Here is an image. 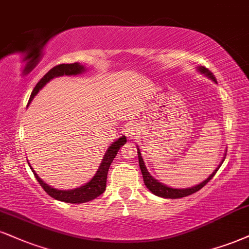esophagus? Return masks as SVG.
<instances>
[{
	"mask_svg": "<svg viewBox=\"0 0 249 249\" xmlns=\"http://www.w3.org/2000/svg\"><path fill=\"white\" fill-rule=\"evenodd\" d=\"M125 134L128 138H134L137 134V126L134 124H128L126 128H125Z\"/></svg>",
	"mask_w": 249,
	"mask_h": 249,
	"instance_id": "obj_1",
	"label": "esophagus"
}]
</instances>
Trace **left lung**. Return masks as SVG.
Instances as JSON below:
<instances>
[{"label": "left lung", "instance_id": "left-lung-1", "mask_svg": "<svg viewBox=\"0 0 249 249\" xmlns=\"http://www.w3.org/2000/svg\"><path fill=\"white\" fill-rule=\"evenodd\" d=\"M198 71H200V73L205 74L206 76H209L213 81L215 80V77L213 74L211 73V71H209L206 67L200 66V67H198ZM137 151H138V159H139V166H140V169H142V178H143V182H145V185L154 195H157V196H160V197H163V198H174V199L182 198V197L189 196V195L197 193V191H198L199 189H202V188L204 187V185L208 183V182L210 181L212 178H213V176L215 175V173L218 172V169H219V167L221 166V164H219V167H218V168L215 169L214 172L212 173L204 182H202V183H199L198 185H195V187H193V188H188V189H173V188H169V187H167V185L158 182L157 179L153 178L151 175H149L148 170L145 166V162H143V160H142V154H140V149L137 148Z\"/></svg>", "mask_w": 249, "mask_h": 249}]
</instances>
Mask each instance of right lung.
<instances>
[{
    "label": "right lung",
    "mask_w": 249,
    "mask_h": 249,
    "mask_svg": "<svg viewBox=\"0 0 249 249\" xmlns=\"http://www.w3.org/2000/svg\"><path fill=\"white\" fill-rule=\"evenodd\" d=\"M82 71H85V67H83L82 65L77 64V62H74V64H61L55 66L52 70L47 71V73L41 77L37 85H36L35 89L31 92V96H30L29 103L34 100V97L38 94V91L40 90L50 80H52L53 77L62 75H76V74L82 73ZM125 142H126V138L121 137L117 142L111 143V146L107 148V153L104 155L103 161H102L100 168H98L96 175L88 182V183L82 185V187L80 188H76V189L58 190L54 189V188H51L50 185L44 183V182L41 181V178H38V175L35 173V170H32V172H34L35 178H37L39 184L43 187V189L54 199L61 200V202L65 203H71V204H80V203L89 202V200L95 199L96 197H98L100 195H102L106 191L107 176V172H109L110 164H111L113 159H115L117 153H118L119 148H121L123 145H125Z\"/></svg>",
    "instance_id": "add662e5"
}]
</instances>
